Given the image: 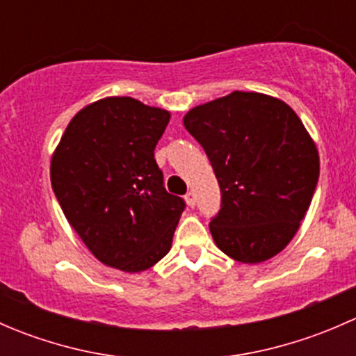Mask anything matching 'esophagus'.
<instances>
[{
    "label": "esophagus",
    "mask_w": 356,
    "mask_h": 356,
    "mask_svg": "<svg viewBox=\"0 0 356 356\" xmlns=\"http://www.w3.org/2000/svg\"><path fill=\"white\" fill-rule=\"evenodd\" d=\"M184 200H186V203H188L189 204V207H195V204H196V198H195V193H193V191H188V195H186L184 196Z\"/></svg>",
    "instance_id": "1"
}]
</instances>
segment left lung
<instances>
[{"label": "left lung", "instance_id": "1", "mask_svg": "<svg viewBox=\"0 0 356 356\" xmlns=\"http://www.w3.org/2000/svg\"><path fill=\"white\" fill-rule=\"evenodd\" d=\"M184 127L203 146L220 186L210 232L218 250L260 264L300 229L318 181V152L284 102L234 91L195 106Z\"/></svg>", "mask_w": 356, "mask_h": 356}]
</instances>
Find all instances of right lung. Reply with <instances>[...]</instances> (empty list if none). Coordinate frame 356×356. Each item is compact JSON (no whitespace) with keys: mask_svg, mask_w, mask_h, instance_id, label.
Segmentation results:
<instances>
[{"mask_svg":"<svg viewBox=\"0 0 356 356\" xmlns=\"http://www.w3.org/2000/svg\"><path fill=\"white\" fill-rule=\"evenodd\" d=\"M167 110L129 96L99 99L67 125L51 158V186L68 224L92 254L143 272L168 253L186 203L167 193L155 146Z\"/></svg>","mask_w":356,"mask_h":356,"instance_id":"1","label":"right lung"}]
</instances>
